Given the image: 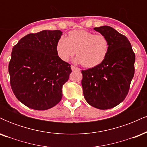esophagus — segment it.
Instances as JSON below:
<instances>
[{
  "label": "esophagus",
  "instance_id": "34e87169",
  "mask_svg": "<svg viewBox=\"0 0 147 147\" xmlns=\"http://www.w3.org/2000/svg\"><path fill=\"white\" fill-rule=\"evenodd\" d=\"M71 69L72 71H75V70H78V71H79L80 70V69H79V68H77V67L76 66H74V65H71Z\"/></svg>",
  "mask_w": 147,
  "mask_h": 147
}]
</instances>
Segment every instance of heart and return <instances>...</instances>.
I'll return each instance as SVG.
<instances>
[{
	"instance_id": "b5f03b06",
	"label": "heart",
	"mask_w": 147,
	"mask_h": 147,
	"mask_svg": "<svg viewBox=\"0 0 147 147\" xmlns=\"http://www.w3.org/2000/svg\"><path fill=\"white\" fill-rule=\"evenodd\" d=\"M58 56L68 61L76 53L74 61L94 68L104 61L109 51V42L104 34H95L84 30H72L68 36L60 37L56 45Z\"/></svg>"
}]
</instances>
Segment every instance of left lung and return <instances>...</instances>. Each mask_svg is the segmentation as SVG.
Masks as SVG:
<instances>
[{"label": "left lung", "mask_w": 147, "mask_h": 147, "mask_svg": "<svg viewBox=\"0 0 147 147\" xmlns=\"http://www.w3.org/2000/svg\"><path fill=\"white\" fill-rule=\"evenodd\" d=\"M109 42L104 61L82 70V85L86 101L101 110L112 109L125 99L135 72V56L128 38L110 26L95 28Z\"/></svg>", "instance_id": "1"}]
</instances>
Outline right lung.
Listing matches in <instances>:
<instances>
[{"instance_id":"obj_1","label":"right lung","mask_w":147,"mask_h":147,"mask_svg":"<svg viewBox=\"0 0 147 147\" xmlns=\"http://www.w3.org/2000/svg\"><path fill=\"white\" fill-rule=\"evenodd\" d=\"M60 30L29 34L13 47L9 63L10 85L14 95L30 109L44 111L62 98V87L72 72L58 56Z\"/></svg>"}]
</instances>
